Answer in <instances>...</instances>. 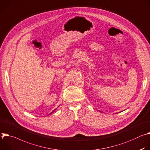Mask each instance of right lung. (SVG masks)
<instances>
[{
	"label": "right lung",
	"instance_id": "right-lung-1",
	"mask_svg": "<svg viewBox=\"0 0 150 150\" xmlns=\"http://www.w3.org/2000/svg\"><path fill=\"white\" fill-rule=\"evenodd\" d=\"M56 109H57V108H56ZM56 109H55V110H54V111H52V112H51V113H50V114H51V113H52V112H54V111H55V110H56Z\"/></svg>",
	"mask_w": 150,
	"mask_h": 150
}]
</instances>
